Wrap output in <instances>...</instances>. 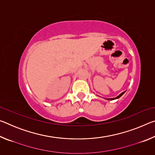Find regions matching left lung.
Returning a JSON list of instances; mask_svg holds the SVG:
<instances>
[{"instance_id":"obj_1","label":"left lung","mask_w":155,"mask_h":155,"mask_svg":"<svg viewBox=\"0 0 155 155\" xmlns=\"http://www.w3.org/2000/svg\"><path fill=\"white\" fill-rule=\"evenodd\" d=\"M124 92H125V91H123V92L122 93H121V94H120V95L119 96H117V97H115V98H107V100H115V99H117V98H120V97H121L122 95H123V94H124Z\"/></svg>"}]
</instances>
